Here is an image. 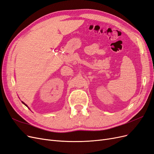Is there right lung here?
<instances>
[{"label":"right lung","instance_id":"add662e5","mask_svg":"<svg viewBox=\"0 0 154 154\" xmlns=\"http://www.w3.org/2000/svg\"><path fill=\"white\" fill-rule=\"evenodd\" d=\"M22 103H23V104H24V105H26V106H27V108H28V109H29V110H30V109H29V107H28V106H27V105H26V103H24V102H23V101H22Z\"/></svg>","mask_w":154,"mask_h":154}]
</instances>
